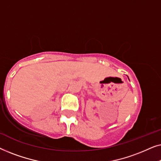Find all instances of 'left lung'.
I'll return each mask as SVG.
<instances>
[{"label":"left lung","instance_id":"8db88e82","mask_svg":"<svg viewBox=\"0 0 161 161\" xmlns=\"http://www.w3.org/2000/svg\"><path fill=\"white\" fill-rule=\"evenodd\" d=\"M128 79H129V78H128Z\"/></svg>","mask_w":161,"mask_h":161}]
</instances>
